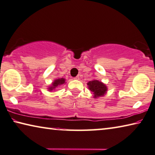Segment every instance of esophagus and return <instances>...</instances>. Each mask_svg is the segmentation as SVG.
<instances>
[{"label":"esophagus","mask_w":155,"mask_h":155,"mask_svg":"<svg viewBox=\"0 0 155 155\" xmlns=\"http://www.w3.org/2000/svg\"><path fill=\"white\" fill-rule=\"evenodd\" d=\"M74 79H75V80H79V79H80V77H79V76H77V77H75V78H74Z\"/></svg>","instance_id":"esophagus-1"}]
</instances>
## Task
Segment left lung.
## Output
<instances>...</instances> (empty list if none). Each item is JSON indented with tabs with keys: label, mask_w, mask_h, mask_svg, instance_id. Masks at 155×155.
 <instances>
[{
	"label": "left lung",
	"mask_w": 155,
	"mask_h": 155,
	"mask_svg": "<svg viewBox=\"0 0 155 155\" xmlns=\"http://www.w3.org/2000/svg\"><path fill=\"white\" fill-rule=\"evenodd\" d=\"M88 88L91 92L93 93V97L97 99L100 97L104 96L107 93L108 88L105 84L100 82L97 80H93L89 81L87 83Z\"/></svg>",
	"instance_id": "1"
}]
</instances>
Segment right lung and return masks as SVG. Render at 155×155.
I'll list each match as a JSON object with an SVG mask.
<instances>
[{
    "mask_svg": "<svg viewBox=\"0 0 155 155\" xmlns=\"http://www.w3.org/2000/svg\"><path fill=\"white\" fill-rule=\"evenodd\" d=\"M65 83H66V79H64V78H57V79L54 80V82L51 83V84L49 85V87H48L47 89L49 91H51V92L52 91L55 90L58 87L64 84H65Z\"/></svg>",
    "mask_w": 155,
    "mask_h": 155,
    "instance_id": "right-lung-1",
    "label": "right lung"
}]
</instances>
